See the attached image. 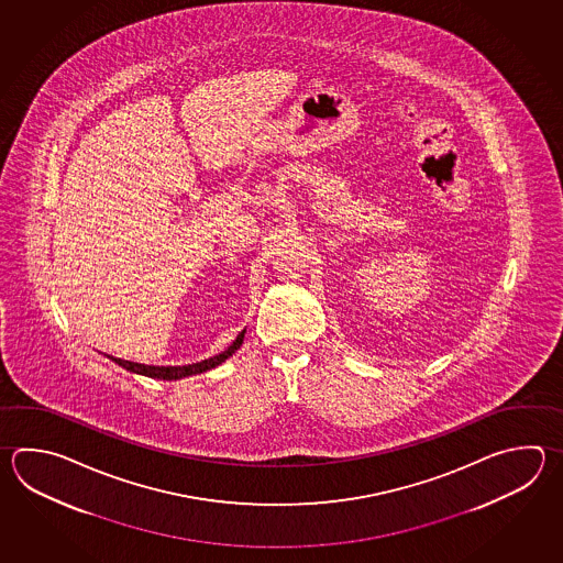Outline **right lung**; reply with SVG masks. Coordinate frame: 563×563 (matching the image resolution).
<instances>
[{
	"label": "right lung",
	"instance_id": "1",
	"mask_svg": "<svg viewBox=\"0 0 563 563\" xmlns=\"http://www.w3.org/2000/svg\"><path fill=\"white\" fill-rule=\"evenodd\" d=\"M244 333H246V329H244V331L236 336V341L230 344L227 351H222L220 355L210 356V358H205V361H200V363L184 365V367H150V365H140V363H132V361H124V358H114V356H110V358L114 361L115 365L126 368L130 373L144 375V377H150V379L178 380L184 379V377H192V375L207 373L210 368H217L219 365H222L229 356L234 355V353L241 349L242 341H244Z\"/></svg>",
	"mask_w": 563,
	"mask_h": 563
}]
</instances>
